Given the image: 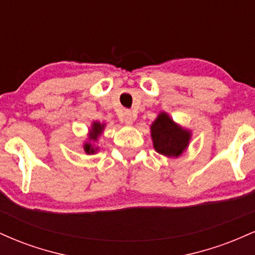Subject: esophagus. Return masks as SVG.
I'll use <instances>...</instances> for the list:
<instances>
[{"label": "esophagus", "mask_w": 255, "mask_h": 255, "mask_svg": "<svg viewBox=\"0 0 255 255\" xmlns=\"http://www.w3.org/2000/svg\"><path fill=\"white\" fill-rule=\"evenodd\" d=\"M120 120H121V122H124L125 125H131L134 121V118L129 110H125L124 114L121 115V118H120Z\"/></svg>", "instance_id": "34e87169"}]
</instances>
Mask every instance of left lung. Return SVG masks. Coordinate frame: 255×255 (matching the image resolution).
Masks as SVG:
<instances>
[{"instance_id":"obj_1","label":"left lung","mask_w":255,"mask_h":255,"mask_svg":"<svg viewBox=\"0 0 255 255\" xmlns=\"http://www.w3.org/2000/svg\"><path fill=\"white\" fill-rule=\"evenodd\" d=\"M153 147L158 153L166 157H178L188 147L191 130L175 124L166 113H160L151 125Z\"/></svg>"}]
</instances>
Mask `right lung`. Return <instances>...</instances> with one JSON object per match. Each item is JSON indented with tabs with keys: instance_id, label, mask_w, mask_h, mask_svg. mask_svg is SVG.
I'll return each mask as SVG.
<instances>
[{
	"instance_id": "1",
	"label": "right lung",
	"mask_w": 255,
	"mask_h": 255,
	"mask_svg": "<svg viewBox=\"0 0 255 255\" xmlns=\"http://www.w3.org/2000/svg\"><path fill=\"white\" fill-rule=\"evenodd\" d=\"M104 127L105 124H101V122H93L92 124V127H91L89 134V141L84 144V151L86 152L87 154H93L97 152L98 148L95 147L92 142L97 141L98 137L101 136L102 131L104 129Z\"/></svg>"
}]
</instances>
